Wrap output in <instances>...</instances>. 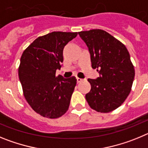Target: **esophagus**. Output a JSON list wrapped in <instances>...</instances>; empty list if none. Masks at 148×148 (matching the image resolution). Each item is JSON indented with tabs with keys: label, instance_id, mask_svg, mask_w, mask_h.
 Segmentation results:
<instances>
[{
	"label": "esophagus",
	"instance_id": "obj_1",
	"mask_svg": "<svg viewBox=\"0 0 148 148\" xmlns=\"http://www.w3.org/2000/svg\"><path fill=\"white\" fill-rule=\"evenodd\" d=\"M76 79H77V82H78V83H80V82H83L84 81V79H82V78H78V77L76 78Z\"/></svg>",
	"mask_w": 148,
	"mask_h": 148
}]
</instances>
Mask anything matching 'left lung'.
<instances>
[{
    "label": "left lung",
    "instance_id": "obj_1",
    "mask_svg": "<svg viewBox=\"0 0 148 148\" xmlns=\"http://www.w3.org/2000/svg\"><path fill=\"white\" fill-rule=\"evenodd\" d=\"M78 35L88 47L92 68H97L101 75L97 79H88L91 90L86 100L99 113L112 112L131 91L135 70L129 52L125 44L104 30L82 31Z\"/></svg>",
    "mask_w": 148,
    "mask_h": 148
}]
</instances>
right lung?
Returning a JSON list of instances; mask_svg holds the SVG:
<instances>
[{
    "label": "right lung",
    "mask_w": 148,
    "mask_h": 148,
    "mask_svg": "<svg viewBox=\"0 0 148 148\" xmlns=\"http://www.w3.org/2000/svg\"><path fill=\"white\" fill-rule=\"evenodd\" d=\"M77 32H53L37 38L23 51L18 75L23 95L35 112L57 119L66 113L76 78L56 76L63 62V49Z\"/></svg>",
    "instance_id": "right-lung-1"
}]
</instances>
